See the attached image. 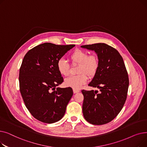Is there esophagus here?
Segmentation results:
<instances>
[{
  "mask_svg": "<svg viewBox=\"0 0 147 147\" xmlns=\"http://www.w3.org/2000/svg\"><path fill=\"white\" fill-rule=\"evenodd\" d=\"M80 92V90H78V89H73V92L74 94H76V93H78V92Z\"/></svg>",
  "mask_w": 147,
  "mask_h": 147,
  "instance_id": "obj_1",
  "label": "esophagus"
}]
</instances>
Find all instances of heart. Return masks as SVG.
Returning <instances> with one entry per match:
<instances>
[{
    "mask_svg": "<svg viewBox=\"0 0 147 147\" xmlns=\"http://www.w3.org/2000/svg\"><path fill=\"white\" fill-rule=\"evenodd\" d=\"M70 59L73 64L79 65L77 76H71L65 80V86L73 89H79L86 84L89 77H94L97 73L99 67L98 57L95 55H89L88 52L77 49L71 53ZM57 69L59 73L64 76L69 74V67L67 62L63 58L57 62Z\"/></svg>",
    "mask_w": 147,
    "mask_h": 147,
    "instance_id": "b5f03b06",
    "label": "heart"
}]
</instances>
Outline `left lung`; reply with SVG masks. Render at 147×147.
Listing matches in <instances>:
<instances>
[{"label":"left lung","instance_id":"8db88e82","mask_svg":"<svg viewBox=\"0 0 147 147\" xmlns=\"http://www.w3.org/2000/svg\"><path fill=\"white\" fill-rule=\"evenodd\" d=\"M94 51L99 67L88 86L99 89L82 90L84 96L82 111L84 118L92 125H101L113 120L121 110L127 98L129 78L119 52L105 43L81 46Z\"/></svg>","mask_w":147,"mask_h":147}]
</instances>
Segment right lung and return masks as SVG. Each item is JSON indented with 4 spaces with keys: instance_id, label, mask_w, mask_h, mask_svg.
I'll list each match as a JSON object with an SVG mask.
<instances>
[{
    "instance_id": "add662e5",
    "label": "right lung",
    "mask_w": 147,
    "mask_h": 147,
    "mask_svg": "<svg viewBox=\"0 0 147 147\" xmlns=\"http://www.w3.org/2000/svg\"><path fill=\"white\" fill-rule=\"evenodd\" d=\"M74 46L44 43L24 56L20 69V89L27 109L37 120L53 123L64 115L73 92L69 87L56 88L64 81L57 62Z\"/></svg>"
}]
</instances>
